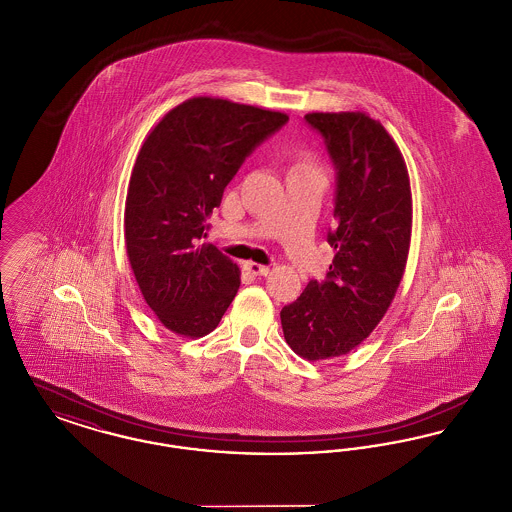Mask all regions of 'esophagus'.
<instances>
[{"mask_svg": "<svg viewBox=\"0 0 512 512\" xmlns=\"http://www.w3.org/2000/svg\"><path fill=\"white\" fill-rule=\"evenodd\" d=\"M244 267L247 272H251V274H255V276H267L268 272H270V267L253 263V261H247Z\"/></svg>", "mask_w": 512, "mask_h": 512, "instance_id": "esophagus-1", "label": "esophagus"}]
</instances>
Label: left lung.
Masks as SVG:
<instances>
[{
    "label": "left lung",
    "mask_w": 512,
    "mask_h": 512,
    "mask_svg": "<svg viewBox=\"0 0 512 512\" xmlns=\"http://www.w3.org/2000/svg\"><path fill=\"white\" fill-rule=\"evenodd\" d=\"M338 169L336 255L324 282L311 280L280 313L293 353L307 361L347 355L388 313L407 267L413 194L401 149L363 111L307 113Z\"/></svg>",
    "instance_id": "8db88e82"
}]
</instances>
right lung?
Returning <instances> with one entry per match:
<instances>
[{
  "label": "right lung",
  "mask_w": 512,
  "mask_h": 512,
  "mask_svg": "<svg viewBox=\"0 0 512 512\" xmlns=\"http://www.w3.org/2000/svg\"><path fill=\"white\" fill-rule=\"evenodd\" d=\"M286 121L280 111L197 96L140 147L124 207L126 255L147 307L174 334L207 336L236 297L240 268L199 240L245 157Z\"/></svg>",
  "instance_id": "add662e5"
}]
</instances>
